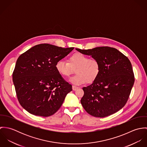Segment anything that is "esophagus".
Here are the masks:
<instances>
[{"label":"esophagus","mask_w":147,"mask_h":147,"mask_svg":"<svg viewBox=\"0 0 147 147\" xmlns=\"http://www.w3.org/2000/svg\"><path fill=\"white\" fill-rule=\"evenodd\" d=\"M78 89V86H75V85H73V86H72V89H73V90H77Z\"/></svg>","instance_id":"esophagus-1"}]
</instances>
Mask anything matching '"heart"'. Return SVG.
I'll return each instance as SVG.
<instances>
[{"label":"heart","mask_w":147,"mask_h":147,"mask_svg":"<svg viewBox=\"0 0 147 147\" xmlns=\"http://www.w3.org/2000/svg\"><path fill=\"white\" fill-rule=\"evenodd\" d=\"M55 68L59 75L63 77H68L76 69V75L70 79L69 82L76 85L87 82L92 83L98 78L101 70L98 61L95 58H89L80 53H76L70 55L68 62L63 60L58 61Z\"/></svg>","instance_id":"b5f03b06"}]
</instances>
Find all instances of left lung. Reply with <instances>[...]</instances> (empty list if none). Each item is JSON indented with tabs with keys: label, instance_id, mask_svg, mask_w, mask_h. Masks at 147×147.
I'll return each instance as SVG.
<instances>
[{
	"label": "left lung",
	"instance_id": "1",
	"mask_svg": "<svg viewBox=\"0 0 147 147\" xmlns=\"http://www.w3.org/2000/svg\"><path fill=\"white\" fill-rule=\"evenodd\" d=\"M76 50L97 59L101 66L96 80L83 88L84 94L80 102L85 110L93 117L103 118L121 110L135 81L129 60L117 49L107 46Z\"/></svg>",
	"mask_w": 147,
	"mask_h": 147
}]
</instances>
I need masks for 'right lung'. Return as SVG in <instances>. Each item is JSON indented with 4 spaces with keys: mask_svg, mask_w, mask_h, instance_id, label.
Wrapping results in <instances>:
<instances>
[{
    "mask_svg": "<svg viewBox=\"0 0 147 147\" xmlns=\"http://www.w3.org/2000/svg\"><path fill=\"white\" fill-rule=\"evenodd\" d=\"M74 49L40 44L18 58L12 79L19 103L28 112L49 117L59 109L72 89L57 71L55 64Z\"/></svg>",
    "mask_w": 147,
    "mask_h": 147,
    "instance_id": "add662e5",
    "label": "right lung"
}]
</instances>
